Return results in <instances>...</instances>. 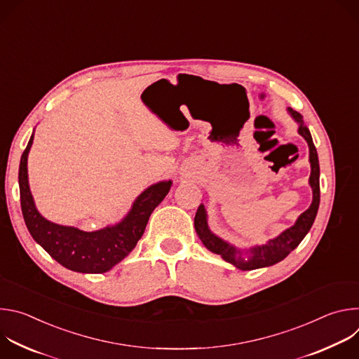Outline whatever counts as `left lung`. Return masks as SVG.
I'll return each mask as SVG.
<instances>
[{
    "mask_svg": "<svg viewBox=\"0 0 359 359\" xmlns=\"http://www.w3.org/2000/svg\"><path fill=\"white\" fill-rule=\"evenodd\" d=\"M291 118L298 125V133L309 143L310 149V165H311V175H310V186L313 189V201L311 206L306 209L304 213L298 216L295 223L280 233L277 237L269 240L266 244L260 245H251L248 248H238L234 244L223 240L217 234H215L208 223V212L204 209V204H200L197 213L194 216V229L208 250L215 254H219L220 257L233 264L236 269L243 271H250L255 269L270 267L281 260H284L287 255L302 241V238L310 231L317 212L320 206V163H318V153L314 146L310 129L304 123L301 114L295 112L294 109H287Z\"/></svg>",
    "mask_w": 359,
    "mask_h": 359,
    "instance_id": "8db88e82",
    "label": "left lung"
}]
</instances>
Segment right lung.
<instances>
[{
  "instance_id": "add662e5",
  "label": "right lung",
  "mask_w": 359,
  "mask_h": 359,
  "mask_svg": "<svg viewBox=\"0 0 359 359\" xmlns=\"http://www.w3.org/2000/svg\"><path fill=\"white\" fill-rule=\"evenodd\" d=\"M34 133L22 153L18 172L21 209L32 238L61 266L83 274L107 273L136 247L147 220L172 187V180H162L144 189L133 201L128 215L116 224L96 231H83L46 220L36 209L28 183V153Z\"/></svg>"
}]
</instances>
